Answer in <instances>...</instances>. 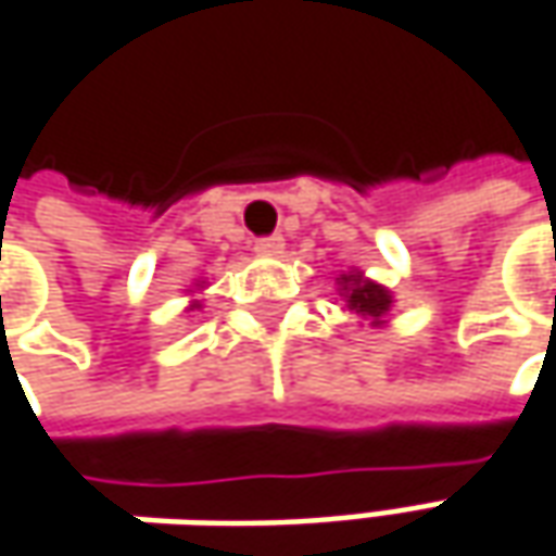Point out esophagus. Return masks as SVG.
I'll use <instances>...</instances> for the list:
<instances>
[{"mask_svg": "<svg viewBox=\"0 0 556 556\" xmlns=\"http://www.w3.org/2000/svg\"><path fill=\"white\" fill-rule=\"evenodd\" d=\"M282 249H286L282 237H264V240L255 242V252L264 255V258H279V255H282Z\"/></svg>", "mask_w": 556, "mask_h": 556, "instance_id": "1", "label": "esophagus"}]
</instances>
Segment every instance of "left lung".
Listing matches in <instances>:
<instances>
[{
    "label": "left lung",
    "mask_w": 556,
    "mask_h": 556,
    "mask_svg": "<svg viewBox=\"0 0 556 556\" xmlns=\"http://www.w3.org/2000/svg\"><path fill=\"white\" fill-rule=\"evenodd\" d=\"M338 286V295L344 301V307L356 314L359 319H366L372 329H381V326H388V316L393 311V292L388 286H381V282H375L369 279L363 270H344V274H338L336 279Z\"/></svg>",
    "instance_id": "left-lung-1"
}]
</instances>
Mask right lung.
Returning <instances> with one entry per match:
<instances>
[{"instance_id":"1","label":"right lung","mask_w":556,"mask_h":556,"mask_svg":"<svg viewBox=\"0 0 556 556\" xmlns=\"http://www.w3.org/2000/svg\"><path fill=\"white\" fill-rule=\"evenodd\" d=\"M193 286H197V289H190V292H193V298H190V307H187V311H200L202 307V301L197 298V292H202V289H205V282H202V279H197Z\"/></svg>"}]
</instances>
